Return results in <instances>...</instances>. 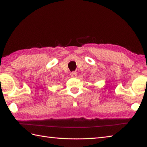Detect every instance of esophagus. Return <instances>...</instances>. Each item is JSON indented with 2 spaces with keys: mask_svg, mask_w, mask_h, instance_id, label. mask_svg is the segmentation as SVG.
<instances>
[{
  "mask_svg": "<svg viewBox=\"0 0 147 147\" xmlns=\"http://www.w3.org/2000/svg\"><path fill=\"white\" fill-rule=\"evenodd\" d=\"M70 75L72 78H76L77 76V72L76 71H71L70 73Z\"/></svg>",
  "mask_w": 147,
  "mask_h": 147,
  "instance_id": "obj_1",
  "label": "esophagus"
}]
</instances>
